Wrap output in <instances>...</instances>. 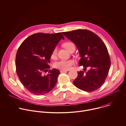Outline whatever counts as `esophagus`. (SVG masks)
<instances>
[{
	"mask_svg": "<svg viewBox=\"0 0 126 126\" xmlns=\"http://www.w3.org/2000/svg\"><path fill=\"white\" fill-rule=\"evenodd\" d=\"M68 70H61L60 71L61 73H64V72H67Z\"/></svg>",
	"mask_w": 126,
	"mask_h": 126,
	"instance_id": "obj_1",
	"label": "esophagus"
}]
</instances>
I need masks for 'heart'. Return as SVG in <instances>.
Segmentation results:
<instances>
[{"label":"heart","instance_id":"1","mask_svg":"<svg viewBox=\"0 0 126 126\" xmlns=\"http://www.w3.org/2000/svg\"><path fill=\"white\" fill-rule=\"evenodd\" d=\"M73 43L71 42H66L64 44V47L66 49H68V47ZM57 48H55L52 51L51 57L52 58L54 57L57 54ZM74 64V61L73 60H61L56 62H55L54 64V66L55 68L61 69V70H67L71 68L73 64Z\"/></svg>","mask_w":126,"mask_h":126}]
</instances>
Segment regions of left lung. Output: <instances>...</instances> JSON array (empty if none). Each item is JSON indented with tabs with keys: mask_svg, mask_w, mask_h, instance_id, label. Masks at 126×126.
<instances>
[{
	"mask_svg": "<svg viewBox=\"0 0 126 126\" xmlns=\"http://www.w3.org/2000/svg\"><path fill=\"white\" fill-rule=\"evenodd\" d=\"M65 36L77 46L81 59L79 65L84 71L78 72L73 81L75 86L86 92L94 91L104 83L111 66L108 49L102 39L93 32L78 29L62 32ZM89 70L85 72L86 68Z\"/></svg>",
	"mask_w": 126,
	"mask_h": 126,
	"instance_id": "8db88e82",
	"label": "left lung"
}]
</instances>
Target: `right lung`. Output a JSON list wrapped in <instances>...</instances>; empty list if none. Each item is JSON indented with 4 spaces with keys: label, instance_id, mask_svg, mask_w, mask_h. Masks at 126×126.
Wrapping results in <instances>:
<instances>
[{
    "label": "right lung",
    "instance_id": "right-lung-1",
    "mask_svg": "<svg viewBox=\"0 0 126 126\" xmlns=\"http://www.w3.org/2000/svg\"><path fill=\"white\" fill-rule=\"evenodd\" d=\"M61 39V33H37L28 37L18 49L15 59L16 73L21 83L31 93L42 95L49 92L56 84L60 71H47L53 50Z\"/></svg>",
    "mask_w": 126,
    "mask_h": 126
}]
</instances>
